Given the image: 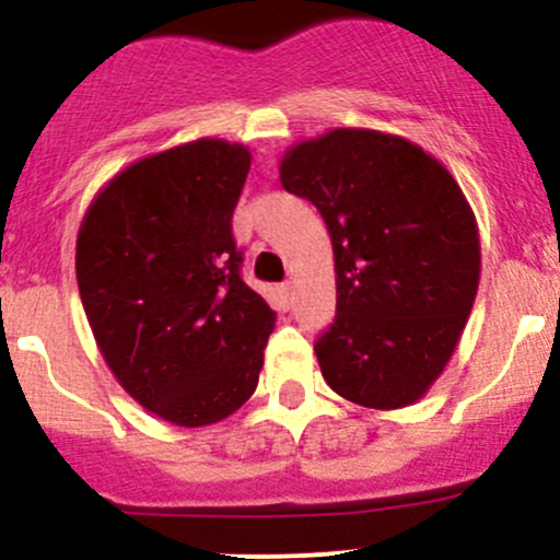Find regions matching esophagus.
Listing matches in <instances>:
<instances>
[{
  "label": "esophagus",
  "instance_id": "obj_1",
  "mask_svg": "<svg viewBox=\"0 0 560 560\" xmlns=\"http://www.w3.org/2000/svg\"><path fill=\"white\" fill-rule=\"evenodd\" d=\"M279 295H281V306L290 308L292 301H295V287L284 284V287H281V290H279Z\"/></svg>",
  "mask_w": 560,
  "mask_h": 560
}]
</instances>
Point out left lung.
Returning <instances> with one entry per match:
<instances>
[{
  "mask_svg": "<svg viewBox=\"0 0 560 560\" xmlns=\"http://www.w3.org/2000/svg\"><path fill=\"white\" fill-rule=\"evenodd\" d=\"M281 186L322 213L336 319L325 382L369 409L417 404L442 376L479 287V228L453 173L400 135L336 127L284 151Z\"/></svg>",
  "mask_w": 560,
  "mask_h": 560,
  "instance_id": "left-lung-1",
  "label": "left lung"
}]
</instances>
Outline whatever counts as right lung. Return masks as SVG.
<instances>
[{
    "instance_id": "obj_1",
    "label": "right lung",
    "mask_w": 560,
    "mask_h": 560,
    "mask_svg": "<svg viewBox=\"0 0 560 560\" xmlns=\"http://www.w3.org/2000/svg\"><path fill=\"white\" fill-rule=\"evenodd\" d=\"M248 167L246 145L222 138L173 145L113 175L78 230V290L107 369L180 428L252 398L273 332L230 224Z\"/></svg>"
}]
</instances>
